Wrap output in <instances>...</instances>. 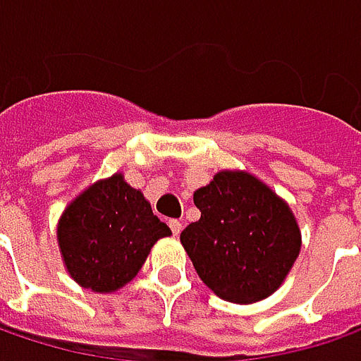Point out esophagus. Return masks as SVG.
<instances>
[{"label": "esophagus", "mask_w": 361, "mask_h": 361, "mask_svg": "<svg viewBox=\"0 0 361 361\" xmlns=\"http://www.w3.org/2000/svg\"><path fill=\"white\" fill-rule=\"evenodd\" d=\"M169 228H171V233L178 237L181 233V228H183V224H181V221H178V219H171V221H169Z\"/></svg>", "instance_id": "obj_1"}]
</instances>
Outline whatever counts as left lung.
I'll use <instances>...</instances> for the list:
<instances>
[{"instance_id": "1", "label": "left lung", "mask_w": 361, "mask_h": 361, "mask_svg": "<svg viewBox=\"0 0 361 361\" xmlns=\"http://www.w3.org/2000/svg\"><path fill=\"white\" fill-rule=\"evenodd\" d=\"M200 221L180 235L200 280L216 296L251 305L274 294L300 253L286 202L247 171H219L194 192Z\"/></svg>"}]
</instances>
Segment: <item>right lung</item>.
<instances>
[{"instance_id":"right-lung-1","label":"right lung","mask_w":361,"mask_h":361,"mask_svg":"<svg viewBox=\"0 0 361 361\" xmlns=\"http://www.w3.org/2000/svg\"><path fill=\"white\" fill-rule=\"evenodd\" d=\"M171 231L122 173L96 181L63 212L56 239L63 264L81 288L114 292L142 267L151 247Z\"/></svg>"}]
</instances>
